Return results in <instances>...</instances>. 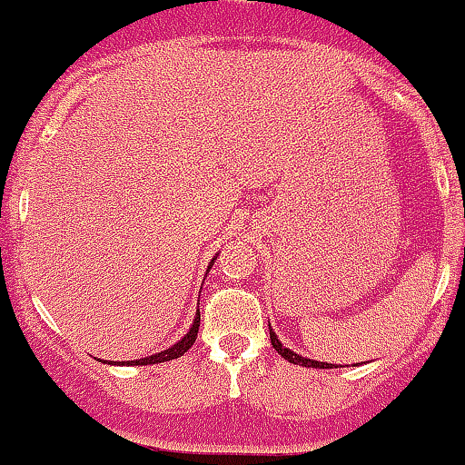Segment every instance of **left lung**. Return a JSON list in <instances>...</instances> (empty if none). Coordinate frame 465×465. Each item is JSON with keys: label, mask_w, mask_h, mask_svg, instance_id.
<instances>
[{"label": "left lung", "mask_w": 465, "mask_h": 465, "mask_svg": "<svg viewBox=\"0 0 465 465\" xmlns=\"http://www.w3.org/2000/svg\"><path fill=\"white\" fill-rule=\"evenodd\" d=\"M269 337H271V346H273L275 351H278V355H282L284 360L292 361V364L307 366V369H332V364H328V361L307 360V357H301V355H296V352H293V351H289L287 346H282V343H280L278 334H275L273 330H271V325H269ZM334 369H337V366H334Z\"/></svg>", "instance_id": "1"}]
</instances>
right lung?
<instances>
[{
	"label": "right lung",
	"instance_id": "right-lung-1",
	"mask_svg": "<svg viewBox=\"0 0 465 465\" xmlns=\"http://www.w3.org/2000/svg\"><path fill=\"white\" fill-rule=\"evenodd\" d=\"M217 260V257H213V262ZM213 262H210L208 266V273L210 269H213ZM199 323H201V312H196L194 321H192V328L190 332L185 334V337L181 339L178 343H173L172 348H167V351L163 352H155V355L151 357H142V360H133V361H117V364H131V366H146V364H163V361H169V360H178V357L185 355L187 351H190L192 346H194L196 341V334H199Z\"/></svg>",
	"mask_w": 465,
	"mask_h": 465
}]
</instances>
